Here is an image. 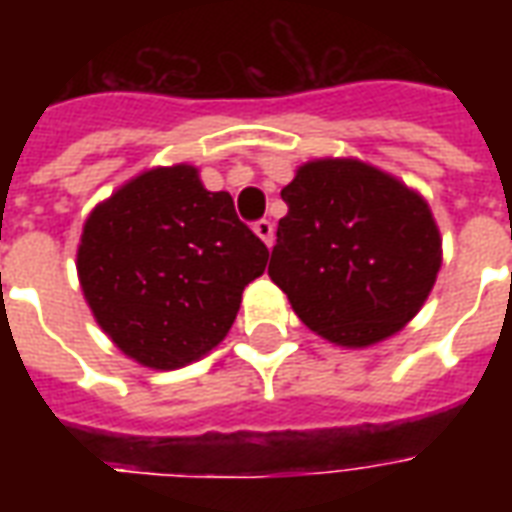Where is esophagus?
<instances>
[{"label":"esophagus","instance_id":"esophagus-1","mask_svg":"<svg viewBox=\"0 0 512 512\" xmlns=\"http://www.w3.org/2000/svg\"><path fill=\"white\" fill-rule=\"evenodd\" d=\"M252 230H255L257 238H260V241H263L266 246L274 244V224L268 222V219H260V222H255V227H252Z\"/></svg>","mask_w":512,"mask_h":512}]
</instances>
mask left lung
I'll return each mask as SVG.
<instances>
[{"mask_svg":"<svg viewBox=\"0 0 512 512\" xmlns=\"http://www.w3.org/2000/svg\"><path fill=\"white\" fill-rule=\"evenodd\" d=\"M268 277L301 323L343 348L406 326L441 268L439 224L419 191L359 158H312L282 189Z\"/></svg>","mask_w":512,"mask_h":512,"instance_id":"left-lung-1","label":"left lung"}]
</instances>
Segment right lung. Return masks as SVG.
<instances>
[{
  "mask_svg": "<svg viewBox=\"0 0 512 512\" xmlns=\"http://www.w3.org/2000/svg\"><path fill=\"white\" fill-rule=\"evenodd\" d=\"M268 249L227 191H208L191 164L153 167L98 202L76 249L95 323L142 367L178 370L233 326Z\"/></svg>",
  "mask_w": 512,
  "mask_h": 512,
  "instance_id": "add662e5",
  "label": "right lung"
}]
</instances>
